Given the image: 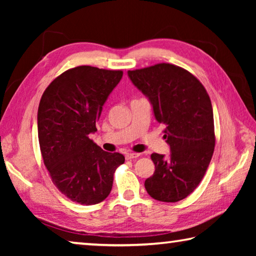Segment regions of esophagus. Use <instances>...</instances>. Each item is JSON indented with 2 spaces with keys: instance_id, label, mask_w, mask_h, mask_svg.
<instances>
[{
  "instance_id": "esophagus-1",
  "label": "esophagus",
  "mask_w": 256,
  "mask_h": 256,
  "mask_svg": "<svg viewBox=\"0 0 256 256\" xmlns=\"http://www.w3.org/2000/svg\"><path fill=\"white\" fill-rule=\"evenodd\" d=\"M138 156H140V154H136V152H130V154H125V158H126V160H132V159H136Z\"/></svg>"
}]
</instances>
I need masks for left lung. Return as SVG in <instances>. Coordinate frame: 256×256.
I'll use <instances>...</instances> for the list:
<instances>
[{
  "label": "left lung",
  "instance_id": "8db88e82",
  "mask_svg": "<svg viewBox=\"0 0 256 256\" xmlns=\"http://www.w3.org/2000/svg\"><path fill=\"white\" fill-rule=\"evenodd\" d=\"M133 84L149 98L154 118L166 125L168 159L152 154L154 175L144 188L151 198L177 202L200 184L214 154V110L203 84L185 68L170 63L128 71Z\"/></svg>",
  "mask_w": 256,
  "mask_h": 256
}]
</instances>
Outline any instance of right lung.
Segmentation results:
<instances>
[{"label":"right lung","mask_w":256,"mask_h":256,"mask_svg":"<svg viewBox=\"0 0 256 256\" xmlns=\"http://www.w3.org/2000/svg\"><path fill=\"white\" fill-rule=\"evenodd\" d=\"M120 70L89 66L70 68L50 82L37 114L38 140L54 185L71 201L92 206L110 196L122 154L106 152L89 138Z\"/></svg>","instance_id":"obj_1"}]
</instances>
